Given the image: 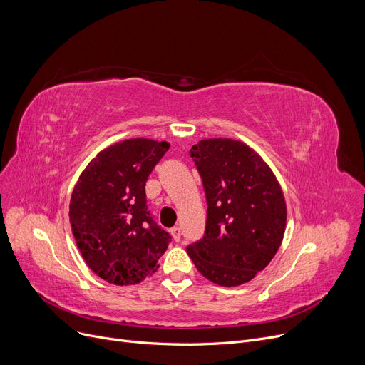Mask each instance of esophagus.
<instances>
[{
  "mask_svg": "<svg viewBox=\"0 0 365 365\" xmlns=\"http://www.w3.org/2000/svg\"><path fill=\"white\" fill-rule=\"evenodd\" d=\"M170 235H172L173 240L178 242V240L181 239V230H180V227H172V229H170Z\"/></svg>",
  "mask_w": 365,
  "mask_h": 365,
  "instance_id": "esophagus-1",
  "label": "esophagus"
}]
</instances>
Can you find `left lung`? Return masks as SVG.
<instances>
[{
	"label": "left lung",
	"mask_w": 365,
	"mask_h": 365,
	"mask_svg": "<svg viewBox=\"0 0 365 365\" xmlns=\"http://www.w3.org/2000/svg\"><path fill=\"white\" fill-rule=\"evenodd\" d=\"M207 203L205 235L187 247L211 282L237 287L262 272L281 247L287 205L267 163L240 141L215 138L190 150Z\"/></svg>",
	"instance_id": "obj_1"
}]
</instances>
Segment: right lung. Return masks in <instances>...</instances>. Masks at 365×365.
<instances>
[{
  "label": "right lung",
  "instance_id": "add662e5",
  "mask_svg": "<svg viewBox=\"0 0 365 365\" xmlns=\"http://www.w3.org/2000/svg\"><path fill=\"white\" fill-rule=\"evenodd\" d=\"M169 144L133 138L110 145L86 166L69 203V222L91 270L114 285H133L159 269L170 235L153 220L147 178Z\"/></svg>",
  "mask_w": 365,
  "mask_h": 365
}]
</instances>
